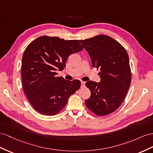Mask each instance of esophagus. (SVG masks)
I'll return each instance as SVG.
<instances>
[{
	"label": "esophagus",
	"instance_id": "esophagus-1",
	"mask_svg": "<svg viewBox=\"0 0 153 153\" xmlns=\"http://www.w3.org/2000/svg\"><path fill=\"white\" fill-rule=\"evenodd\" d=\"M81 87H83L84 86H85V82L81 81Z\"/></svg>",
	"mask_w": 153,
	"mask_h": 153
}]
</instances>
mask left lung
Here are the masks:
<instances>
[{
    "mask_svg": "<svg viewBox=\"0 0 153 153\" xmlns=\"http://www.w3.org/2000/svg\"><path fill=\"white\" fill-rule=\"evenodd\" d=\"M79 42L91 57L92 66L100 70V82L89 81L85 84L91 92L86 106L97 116L111 114L120 106L130 87L128 53L118 42L105 35Z\"/></svg>",
    "mask_w": 153,
    "mask_h": 153,
    "instance_id": "8db88e82",
    "label": "left lung"
}]
</instances>
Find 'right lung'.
I'll use <instances>...</instances> for the list:
<instances>
[{"instance_id": "right-lung-1", "label": "right lung", "mask_w": 153, "mask_h": 153, "mask_svg": "<svg viewBox=\"0 0 153 153\" xmlns=\"http://www.w3.org/2000/svg\"><path fill=\"white\" fill-rule=\"evenodd\" d=\"M83 47L77 40L42 36L26 47L21 65L22 87L32 107L41 114H56L67 103L69 97L80 88L79 80L57 77L72 53Z\"/></svg>"}]
</instances>
